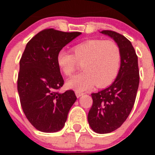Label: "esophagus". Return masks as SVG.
<instances>
[{"mask_svg":"<svg viewBox=\"0 0 155 155\" xmlns=\"http://www.w3.org/2000/svg\"><path fill=\"white\" fill-rule=\"evenodd\" d=\"M75 94H76L77 98H79V97H81V95H83V94H84V93L81 92V91H75Z\"/></svg>","mask_w":155,"mask_h":155,"instance_id":"obj_1","label":"esophagus"}]
</instances>
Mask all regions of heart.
Instances as JSON below:
<instances>
[{
	"mask_svg": "<svg viewBox=\"0 0 155 155\" xmlns=\"http://www.w3.org/2000/svg\"><path fill=\"white\" fill-rule=\"evenodd\" d=\"M74 54L61 50L57 64L65 76L71 77L82 64L83 72L68 81V86L78 91L110 85L119 74L121 51L113 40L91 39L79 42L72 47Z\"/></svg>",
	"mask_w": 155,
	"mask_h": 155,
	"instance_id": "obj_1",
	"label": "heart"
}]
</instances>
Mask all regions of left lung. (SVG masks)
Returning a JSON list of instances; mask_svg holds the SVG:
<instances>
[{"mask_svg":"<svg viewBox=\"0 0 155 155\" xmlns=\"http://www.w3.org/2000/svg\"><path fill=\"white\" fill-rule=\"evenodd\" d=\"M113 38L121 51L119 74L112 85L92 93L93 104L87 115L90 127L98 134H108L121 127L134 107L140 82L138 59L130 41L111 30L101 31Z\"/></svg>","mask_w":155,"mask_h":155,"instance_id":"8db88e82","label":"left lung"}]
</instances>
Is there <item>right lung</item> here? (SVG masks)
Instances as JSON below:
<instances>
[{
	"instance_id": "right-lung-1",
	"label": "right lung",
	"mask_w": 155,
	"mask_h": 155,
	"mask_svg": "<svg viewBox=\"0 0 155 155\" xmlns=\"http://www.w3.org/2000/svg\"><path fill=\"white\" fill-rule=\"evenodd\" d=\"M81 34L43 29L28 41L21 55L18 76L20 102L30 124L41 132L61 130L76 101L72 90L59 93L64 81L57 57L64 46Z\"/></svg>"
}]
</instances>
